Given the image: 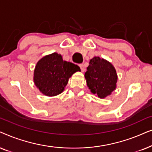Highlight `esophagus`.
I'll use <instances>...</instances> for the list:
<instances>
[{
  "label": "esophagus",
  "mask_w": 152,
  "mask_h": 152,
  "mask_svg": "<svg viewBox=\"0 0 152 152\" xmlns=\"http://www.w3.org/2000/svg\"><path fill=\"white\" fill-rule=\"evenodd\" d=\"M79 66L80 67V69H81V71L83 72H85V69H86V68H85V66H84V64H79Z\"/></svg>",
  "instance_id": "obj_1"
}]
</instances>
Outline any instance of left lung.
Returning a JSON list of instances; mask_svg holds the SVG:
<instances>
[{"label":"left lung","mask_w":152,"mask_h":152,"mask_svg":"<svg viewBox=\"0 0 152 152\" xmlns=\"http://www.w3.org/2000/svg\"><path fill=\"white\" fill-rule=\"evenodd\" d=\"M85 78L90 92L101 99L110 95L116 89L117 74L114 66L98 56L90 60Z\"/></svg>","instance_id":"8db88e82"}]
</instances>
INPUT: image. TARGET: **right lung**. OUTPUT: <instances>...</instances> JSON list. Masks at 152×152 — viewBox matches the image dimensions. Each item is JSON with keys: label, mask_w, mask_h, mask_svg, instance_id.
I'll list each match as a JSON object with an SVG mask.
<instances>
[{"label": "right lung", "mask_w": 152, "mask_h": 152, "mask_svg": "<svg viewBox=\"0 0 152 152\" xmlns=\"http://www.w3.org/2000/svg\"><path fill=\"white\" fill-rule=\"evenodd\" d=\"M76 72H80L79 66L64 61L60 54L55 52L37 62L33 80L40 92L47 96H54L63 92L69 78Z\"/></svg>", "instance_id": "add662e5"}]
</instances>
